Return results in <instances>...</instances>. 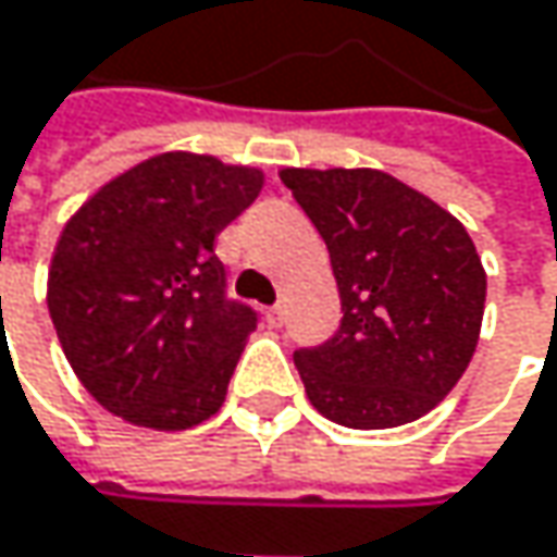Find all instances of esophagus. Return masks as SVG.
Here are the masks:
<instances>
[{
    "label": "esophagus",
    "instance_id": "34e87169",
    "mask_svg": "<svg viewBox=\"0 0 557 557\" xmlns=\"http://www.w3.org/2000/svg\"><path fill=\"white\" fill-rule=\"evenodd\" d=\"M264 315H268V325H271V329H280V325L286 322V309H283V302L271 306V309H268Z\"/></svg>",
    "mask_w": 557,
    "mask_h": 557
}]
</instances>
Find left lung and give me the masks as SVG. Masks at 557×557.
Returning <instances> with one entry per match:
<instances>
[{
    "label": "left lung",
    "instance_id": "obj_1",
    "mask_svg": "<svg viewBox=\"0 0 557 557\" xmlns=\"http://www.w3.org/2000/svg\"><path fill=\"white\" fill-rule=\"evenodd\" d=\"M322 235L338 332L293 361L309 403L348 429H389L448 396L478 348L487 277L465 225L381 170H283Z\"/></svg>",
    "mask_w": 557,
    "mask_h": 557
}]
</instances>
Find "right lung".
<instances>
[{
  "mask_svg": "<svg viewBox=\"0 0 557 557\" xmlns=\"http://www.w3.org/2000/svg\"><path fill=\"white\" fill-rule=\"evenodd\" d=\"M261 183V170L206 154H158L66 222L48 309L70 368L109 412L173 432L222 406L258 312L228 296L215 238Z\"/></svg>",
  "mask_w": 557,
  "mask_h": 557,
  "instance_id": "right-lung-1",
  "label": "right lung"
}]
</instances>
